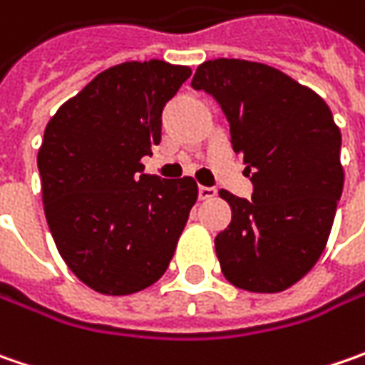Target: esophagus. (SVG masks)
Listing matches in <instances>:
<instances>
[{"instance_id": "1", "label": "esophagus", "mask_w": 365, "mask_h": 365, "mask_svg": "<svg viewBox=\"0 0 365 365\" xmlns=\"http://www.w3.org/2000/svg\"><path fill=\"white\" fill-rule=\"evenodd\" d=\"M217 197V189L215 187H199V199L201 201H209Z\"/></svg>"}]
</instances>
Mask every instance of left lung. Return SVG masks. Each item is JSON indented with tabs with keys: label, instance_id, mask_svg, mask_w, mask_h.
Instances as JSON below:
<instances>
[{
	"label": "left lung",
	"instance_id": "8db88e82",
	"mask_svg": "<svg viewBox=\"0 0 365 365\" xmlns=\"http://www.w3.org/2000/svg\"><path fill=\"white\" fill-rule=\"evenodd\" d=\"M192 89L213 95L244 156L252 201L227 190L232 223L217 233L221 272L250 292H280L321 258L344 190L341 133L315 91L272 66L203 63Z\"/></svg>",
	"mask_w": 365,
	"mask_h": 365
}]
</instances>
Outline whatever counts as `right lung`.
<instances>
[{"label": "right lung", "mask_w": 365, "mask_h": 365, "mask_svg": "<svg viewBox=\"0 0 365 365\" xmlns=\"http://www.w3.org/2000/svg\"><path fill=\"white\" fill-rule=\"evenodd\" d=\"M190 77L164 61L99 73L48 121L38 152L50 233L66 266L101 294L154 284L175 256L197 182L144 173L162 109Z\"/></svg>", "instance_id": "right-lung-1"}]
</instances>
